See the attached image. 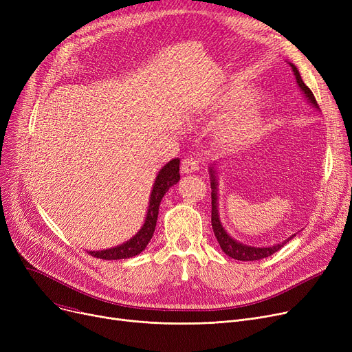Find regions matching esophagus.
<instances>
[{"instance_id": "esophagus-1", "label": "esophagus", "mask_w": 352, "mask_h": 352, "mask_svg": "<svg viewBox=\"0 0 352 352\" xmlns=\"http://www.w3.org/2000/svg\"><path fill=\"white\" fill-rule=\"evenodd\" d=\"M199 168V160L194 158V157H187L184 158L181 162V171L184 174H191L195 173Z\"/></svg>"}]
</instances>
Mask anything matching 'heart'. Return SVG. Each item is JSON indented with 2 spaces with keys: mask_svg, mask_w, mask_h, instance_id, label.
I'll list each match as a JSON object with an SVG mask.
<instances>
[{
  "mask_svg": "<svg viewBox=\"0 0 352 352\" xmlns=\"http://www.w3.org/2000/svg\"><path fill=\"white\" fill-rule=\"evenodd\" d=\"M255 98L254 89L232 88L214 100L212 108H238L218 124V135L224 142L244 144L260 135L264 117Z\"/></svg>",
  "mask_w": 352,
  "mask_h": 352,
  "instance_id": "heart-1",
  "label": "heart"
}]
</instances>
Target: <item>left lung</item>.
Here are the masks:
<instances>
[{"label":"left lung","mask_w":352,"mask_h":352,"mask_svg":"<svg viewBox=\"0 0 352 352\" xmlns=\"http://www.w3.org/2000/svg\"><path fill=\"white\" fill-rule=\"evenodd\" d=\"M292 67V71H294V76L295 78H297V82L300 85V88L302 89V92L305 94V97L309 100V102L318 108V104H317V100L316 97H314L312 91L304 84L301 76H300V71L297 69V67L289 64ZM211 188H212V192H211V224H212V231L215 234V238L221 247V250H223L227 255H230L231 258H234V260H238V261H256V260H263V258H267L270 255H272L274 252H276L278 250H281L289 239L294 236H289L287 241L284 243H280L276 245H272V247H251V245H245V244H241L235 241L234 238H231L226 230L223 228V226H221L219 223V218H218V210H217V179H215V171H214V166H211Z\"/></svg>","instance_id":"obj_1"}]
</instances>
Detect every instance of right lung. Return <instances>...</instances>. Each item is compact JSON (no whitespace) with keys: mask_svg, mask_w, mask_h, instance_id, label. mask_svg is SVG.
Returning a JSON list of instances; mask_svg holds the SVG:
<instances>
[{"mask_svg":"<svg viewBox=\"0 0 352 352\" xmlns=\"http://www.w3.org/2000/svg\"><path fill=\"white\" fill-rule=\"evenodd\" d=\"M178 181H179V160L177 158L164 165L162 170L158 173L154 182L151 197H150V207H148L145 223L140 230V232L122 245L109 248V250H102V251H89L88 254L96 258H100V260H124V258L135 256L141 251H144L154 235L161 199L164 194Z\"/></svg>","mask_w":352,"mask_h":352,"instance_id":"obj_1","label":"right lung"}]
</instances>
